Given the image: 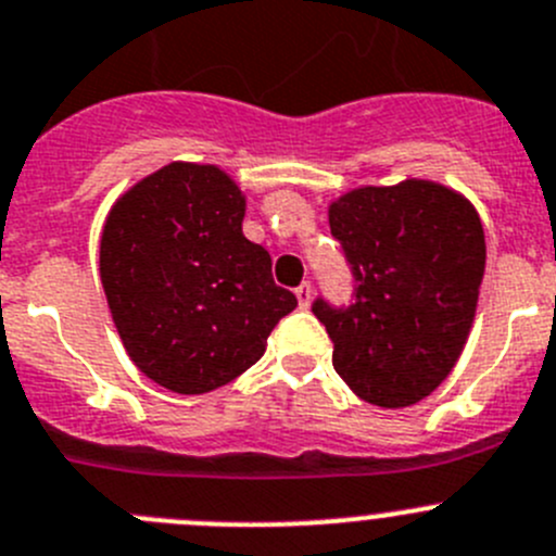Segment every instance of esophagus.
Wrapping results in <instances>:
<instances>
[{
	"label": "esophagus",
	"instance_id": "34e87169",
	"mask_svg": "<svg viewBox=\"0 0 556 556\" xmlns=\"http://www.w3.org/2000/svg\"><path fill=\"white\" fill-rule=\"evenodd\" d=\"M294 294H298L300 308H308V305H311V298H314V289H311V283L305 281V283H300L298 289H294Z\"/></svg>",
	"mask_w": 556,
	"mask_h": 556
}]
</instances>
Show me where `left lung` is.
Segmentation results:
<instances>
[{
	"label": "left lung",
	"instance_id": "8db88e82",
	"mask_svg": "<svg viewBox=\"0 0 556 556\" xmlns=\"http://www.w3.org/2000/svg\"><path fill=\"white\" fill-rule=\"evenodd\" d=\"M357 278V303L314 314L354 395L399 409L431 395L458 363L478 311L485 235L462 190L433 179L361 185L327 207Z\"/></svg>",
	"mask_w": 556,
	"mask_h": 556
}]
</instances>
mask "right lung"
<instances>
[{
	"label": "right lung",
	"mask_w": 556,
	"mask_h": 556,
	"mask_svg": "<svg viewBox=\"0 0 556 556\" xmlns=\"http://www.w3.org/2000/svg\"><path fill=\"white\" fill-rule=\"evenodd\" d=\"M245 193L213 163L174 161L130 185L100 231L105 303L134 366L202 395L240 377L298 298L242 235Z\"/></svg>",
	"instance_id": "obj_1"
}]
</instances>
